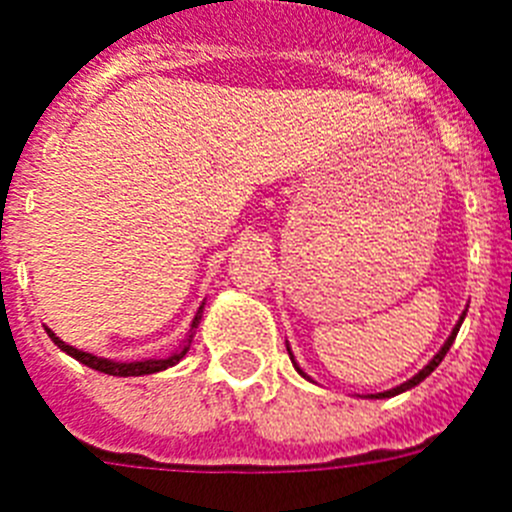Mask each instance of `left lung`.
Listing matches in <instances>:
<instances>
[{"mask_svg": "<svg viewBox=\"0 0 512 512\" xmlns=\"http://www.w3.org/2000/svg\"><path fill=\"white\" fill-rule=\"evenodd\" d=\"M463 319H466V311H463V314H460L458 324H455V327H453V332H450V337H447V340H445V345H442V348L437 350V356H434L432 361L426 363L424 369L418 371L416 377H411V379H408V382L398 384V387H392V390H384V392H377V395H369V398H374V400H382V398H395V395H400V392H408V390H411V387H416V384H421V382H424V379L429 377V374H432L434 369H437L439 363H442V358L447 356V350H450V345H453V340H455V335H458V329H460V324H463ZM287 353H290V361H293L295 371H298V374H301L303 379H308V382H314V379L308 377L306 371H303L301 366H298V363H295V356H293V350H290V345H287Z\"/></svg>", "mask_w": 512, "mask_h": 512, "instance_id": "obj_1", "label": "left lung"}]
</instances>
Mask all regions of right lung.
Segmentation results:
<instances>
[{
    "instance_id": "right-lung-1",
    "label": "right lung",
    "mask_w": 512,
    "mask_h": 512,
    "mask_svg": "<svg viewBox=\"0 0 512 512\" xmlns=\"http://www.w3.org/2000/svg\"><path fill=\"white\" fill-rule=\"evenodd\" d=\"M201 316H204V303H201V308H198V314L193 316L190 332L185 335L183 345H180L175 353H170L167 358H146V361H112V358L94 356V353H86V350H78L73 348V345H67V342L59 340L49 327H46V335L52 337V342L59 350H65L67 356H73L75 361H80L83 366H88V369H96L101 371V374H109V377H143V374H156V371L170 369V366H175V363L188 353L190 342H193V335H196V329H198V322H201Z\"/></svg>"
}]
</instances>
